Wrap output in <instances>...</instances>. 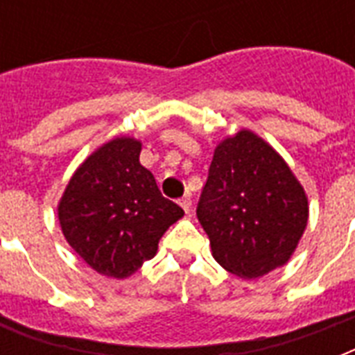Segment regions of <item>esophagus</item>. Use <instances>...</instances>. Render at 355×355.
Returning <instances> with one entry per match:
<instances>
[{"label":"esophagus","instance_id":"34e87169","mask_svg":"<svg viewBox=\"0 0 355 355\" xmlns=\"http://www.w3.org/2000/svg\"><path fill=\"white\" fill-rule=\"evenodd\" d=\"M178 205L182 206V210L186 211V214H189V211H191V199H189V197H182Z\"/></svg>","mask_w":355,"mask_h":355}]
</instances>
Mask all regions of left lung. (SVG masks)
Instances as JSON below:
<instances>
[{
    "label": "left lung",
    "mask_w": 355,
    "mask_h": 355,
    "mask_svg": "<svg viewBox=\"0 0 355 355\" xmlns=\"http://www.w3.org/2000/svg\"><path fill=\"white\" fill-rule=\"evenodd\" d=\"M197 217L217 263L254 280L289 261L308 227V195L287 162L241 128L214 150Z\"/></svg>",
    "instance_id": "left-lung-1"
}]
</instances>
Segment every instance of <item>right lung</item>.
<instances>
[{
	"label": "right lung",
	"instance_id": "1",
	"mask_svg": "<svg viewBox=\"0 0 355 355\" xmlns=\"http://www.w3.org/2000/svg\"><path fill=\"white\" fill-rule=\"evenodd\" d=\"M141 141L118 136L71 175L58 200V223L69 247L103 276L128 278L155 258L158 241L184 210L162 197L139 164Z\"/></svg>",
	"mask_w": 355,
	"mask_h": 355
}]
</instances>
